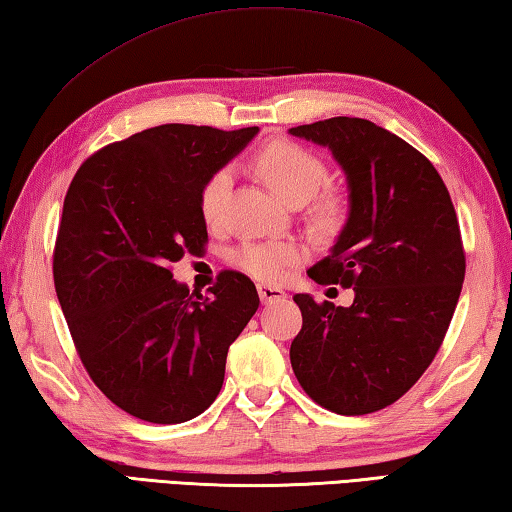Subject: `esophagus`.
<instances>
[{
    "mask_svg": "<svg viewBox=\"0 0 512 512\" xmlns=\"http://www.w3.org/2000/svg\"><path fill=\"white\" fill-rule=\"evenodd\" d=\"M258 297H261L263 303H272V301H281L285 299V292L281 288H274V285H258Z\"/></svg>",
    "mask_w": 512,
    "mask_h": 512,
    "instance_id": "obj_1",
    "label": "esophagus"
}]
</instances>
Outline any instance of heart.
I'll list each match as a JSON object with an SVG mask.
<instances>
[{
    "label": "heart",
    "instance_id": "heart-1",
    "mask_svg": "<svg viewBox=\"0 0 512 512\" xmlns=\"http://www.w3.org/2000/svg\"><path fill=\"white\" fill-rule=\"evenodd\" d=\"M256 168L265 184L281 197L283 202L301 204L310 200L328 177V168L321 157L308 148L292 141H274L263 148L256 157ZM231 188V168H220L206 179L200 191V211L202 218L215 224L220 222L224 202H227ZM344 213L339 197H321L317 202V215L321 224L333 227ZM303 258V251L294 242H245L233 254V261L242 272L267 283H276L288 276Z\"/></svg>",
    "mask_w": 512,
    "mask_h": 512
}]
</instances>
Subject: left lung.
Segmentation results:
<instances>
[{
    "label": "left lung",
    "instance_id": "1",
    "mask_svg": "<svg viewBox=\"0 0 512 512\" xmlns=\"http://www.w3.org/2000/svg\"><path fill=\"white\" fill-rule=\"evenodd\" d=\"M290 134L326 146L346 173L348 220L308 274L355 292L348 308L294 294L292 371L317 405L373 414L405 396L443 344L465 279L459 220L432 161L380 125L335 116Z\"/></svg>",
    "mask_w": 512,
    "mask_h": 512
}]
</instances>
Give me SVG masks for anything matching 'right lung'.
Listing matches in <instances>:
<instances>
[{
  "label": "right lung",
  "instance_id": "right-lung-1",
  "mask_svg": "<svg viewBox=\"0 0 512 512\" xmlns=\"http://www.w3.org/2000/svg\"><path fill=\"white\" fill-rule=\"evenodd\" d=\"M256 132L157 125L94 152L71 179L53 283L89 378L134 418L175 425L209 409L261 303L240 272H220L209 297L170 272L209 240L204 182Z\"/></svg>",
  "mask_w": 512,
  "mask_h": 512
}]
</instances>
